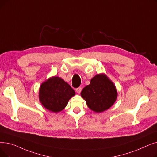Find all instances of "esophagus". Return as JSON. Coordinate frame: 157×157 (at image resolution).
<instances>
[{"label": "esophagus", "mask_w": 157, "mask_h": 157, "mask_svg": "<svg viewBox=\"0 0 157 157\" xmlns=\"http://www.w3.org/2000/svg\"><path fill=\"white\" fill-rule=\"evenodd\" d=\"M81 90H82V88H81V86H79V87L76 88V92L78 93V94H79V93L81 92Z\"/></svg>", "instance_id": "1"}]
</instances>
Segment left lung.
I'll use <instances>...</instances> for the list:
<instances>
[{
	"instance_id": "obj_1",
	"label": "left lung",
	"mask_w": 157,
	"mask_h": 157,
	"mask_svg": "<svg viewBox=\"0 0 157 157\" xmlns=\"http://www.w3.org/2000/svg\"><path fill=\"white\" fill-rule=\"evenodd\" d=\"M81 95L90 110L101 113L113 105L117 92L112 81L105 74H99L91 79L90 83L83 88Z\"/></svg>"
}]
</instances>
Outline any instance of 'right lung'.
Instances as JSON below:
<instances>
[{
	"label": "right lung",
	"mask_w": 157,
	"mask_h": 157,
	"mask_svg": "<svg viewBox=\"0 0 157 157\" xmlns=\"http://www.w3.org/2000/svg\"><path fill=\"white\" fill-rule=\"evenodd\" d=\"M74 95L75 92L71 86L57 76L44 81L39 90L40 103L47 110L54 113L63 110Z\"/></svg>",
	"instance_id": "1"
}]
</instances>
